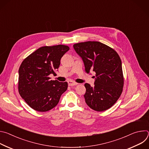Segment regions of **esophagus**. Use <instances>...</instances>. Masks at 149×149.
Masks as SVG:
<instances>
[{"label": "esophagus", "mask_w": 149, "mask_h": 149, "mask_svg": "<svg viewBox=\"0 0 149 149\" xmlns=\"http://www.w3.org/2000/svg\"><path fill=\"white\" fill-rule=\"evenodd\" d=\"M68 83L69 86H77V85L78 84V83H77L75 82H74V81H69L68 82Z\"/></svg>", "instance_id": "34e87169"}]
</instances>
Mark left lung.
Instances as JSON below:
<instances>
[{"label": "left lung", "mask_w": 149, "mask_h": 149, "mask_svg": "<svg viewBox=\"0 0 149 149\" xmlns=\"http://www.w3.org/2000/svg\"><path fill=\"white\" fill-rule=\"evenodd\" d=\"M73 47L82 58L86 72H95L94 86L88 83L84 84L86 91L84 97L86 104L97 111L108 110L116 102L123 91L124 78L118 54L97 41L81 42Z\"/></svg>", "instance_id": "1"}]
</instances>
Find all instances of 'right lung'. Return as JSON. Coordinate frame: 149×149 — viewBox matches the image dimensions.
<instances>
[{"mask_svg": "<svg viewBox=\"0 0 149 149\" xmlns=\"http://www.w3.org/2000/svg\"><path fill=\"white\" fill-rule=\"evenodd\" d=\"M70 48L58 45L42 47L26 58L19 69L18 90L20 95L33 110L48 111L59 102L68 88L67 82L51 80L60 61Z\"/></svg>", "mask_w": 149, "mask_h": 149, "instance_id": "1", "label": "right lung"}]
</instances>
